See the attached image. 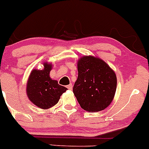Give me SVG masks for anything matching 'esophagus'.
<instances>
[{"label":"esophagus","mask_w":149,"mask_h":149,"mask_svg":"<svg viewBox=\"0 0 149 149\" xmlns=\"http://www.w3.org/2000/svg\"><path fill=\"white\" fill-rule=\"evenodd\" d=\"M67 87L69 89V90H72V84H70V85L67 86Z\"/></svg>","instance_id":"34e87169"}]
</instances>
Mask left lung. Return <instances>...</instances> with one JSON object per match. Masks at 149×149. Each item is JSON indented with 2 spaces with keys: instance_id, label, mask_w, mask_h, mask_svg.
Masks as SVG:
<instances>
[{
  "instance_id": "left-lung-1",
  "label": "left lung",
  "mask_w": 149,
  "mask_h": 149,
  "mask_svg": "<svg viewBox=\"0 0 149 149\" xmlns=\"http://www.w3.org/2000/svg\"><path fill=\"white\" fill-rule=\"evenodd\" d=\"M78 77L73 93L81 108L98 112L110 105L117 87L115 72L100 58L81 57L77 62Z\"/></svg>"
}]
</instances>
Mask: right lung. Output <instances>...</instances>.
<instances>
[{
	"instance_id": "right-lung-1",
	"label": "right lung",
	"mask_w": 149,
	"mask_h": 149,
	"mask_svg": "<svg viewBox=\"0 0 149 149\" xmlns=\"http://www.w3.org/2000/svg\"><path fill=\"white\" fill-rule=\"evenodd\" d=\"M52 68V64L46 62L43 70H32L27 82L26 93L29 99L41 109H48L56 105L60 96L67 90L50 77Z\"/></svg>"
}]
</instances>
